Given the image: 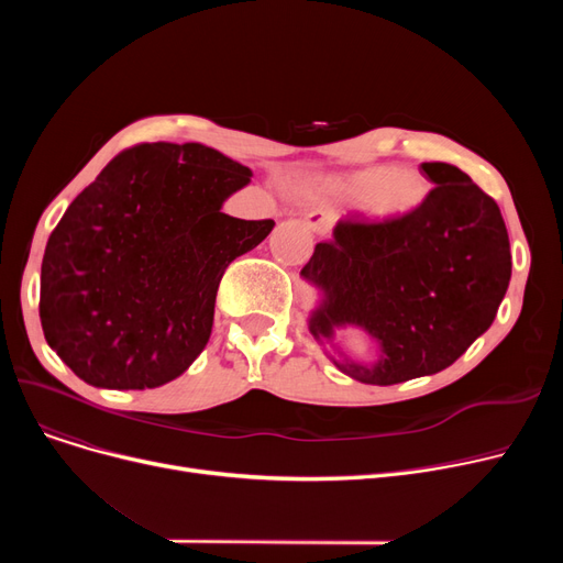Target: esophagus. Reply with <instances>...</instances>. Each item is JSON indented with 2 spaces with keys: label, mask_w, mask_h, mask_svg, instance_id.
Returning <instances> with one entry per match:
<instances>
[{
  "label": "esophagus",
  "mask_w": 563,
  "mask_h": 563,
  "mask_svg": "<svg viewBox=\"0 0 563 563\" xmlns=\"http://www.w3.org/2000/svg\"><path fill=\"white\" fill-rule=\"evenodd\" d=\"M331 225H333V217H331L329 212H323V210H314V212H310V214L306 217V228H308L314 236H323V234H327V232L331 230Z\"/></svg>",
  "instance_id": "obj_1"
}]
</instances>
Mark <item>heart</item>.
<instances>
[{"instance_id":"obj_1","label":"heart","mask_w":563,"mask_h":563,"mask_svg":"<svg viewBox=\"0 0 563 563\" xmlns=\"http://www.w3.org/2000/svg\"><path fill=\"white\" fill-rule=\"evenodd\" d=\"M342 202H361L367 217L378 223H397L416 214L429 198V183L418 170L397 166H372L333 175L323 185Z\"/></svg>"}]
</instances>
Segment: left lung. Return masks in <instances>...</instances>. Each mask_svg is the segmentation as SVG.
<instances>
[{"instance_id": "8db88e82", "label": "left lung", "mask_w": 563, "mask_h": 563, "mask_svg": "<svg viewBox=\"0 0 563 563\" xmlns=\"http://www.w3.org/2000/svg\"><path fill=\"white\" fill-rule=\"evenodd\" d=\"M435 185L397 223L340 221L314 246L301 278L317 291L308 329L333 365L372 386H393L450 367L484 335L511 280V253L497 202L470 175L424 162ZM361 328L377 361L346 357L334 338Z\"/></svg>"}]
</instances>
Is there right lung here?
Returning a JSON list of instances; mask_svg holds the SVG:
<instances>
[{
	"instance_id": "right-lung-1",
	"label": "right lung",
	"mask_w": 563,
	"mask_h": 563,
	"mask_svg": "<svg viewBox=\"0 0 563 563\" xmlns=\"http://www.w3.org/2000/svg\"><path fill=\"white\" fill-rule=\"evenodd\" d=\"M253 170L200 143H143L113 157L49 234L41 323L81 380L147 390L200 356L225 266L274 221L223 214Z\"/></svg>"
}]
</instances>
